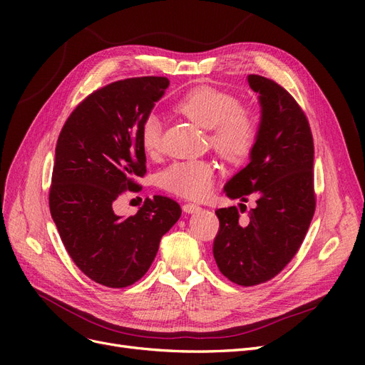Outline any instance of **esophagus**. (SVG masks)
Returning <instances> with one entry per match:
<instances>
[{
    "mask_svg": "<svg viewBox=\"0 0 365 365\" xmlns=\"http://www.w3.org/2000/svg\"><path fill=\"white\" fill-rule=\"evenodd\" d=\"M182 210H184L185 213L192 215V213H197V212H200L201 207L196 205V204H184V205H182Z\"/></svg>",
    "mask_w": 365,
    "mask_h": 365,
    "instance_id": "obj_1",
    "label": "esophagus"
}]
</instances>
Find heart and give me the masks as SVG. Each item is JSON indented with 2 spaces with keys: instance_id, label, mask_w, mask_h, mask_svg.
Listing matches in <instances>:
<instances>
[{
  "instance_id": "obj_1",
  "label": "heart",
  "mask_w": 365,
  "mask_h": 365,
  "mask_svg": "<svg viewBox=\"0 0 365 365\" xmlns=\"http://www.w3.org/2000/svg\"><path fill=\"white\" fill-rule=\"evenodd\" d=\"M176 113L208 129V143L228 160L247 158L260 132V118L251 106L239 103V98L217 88L201 85L192 88L175 103ZM163 126L157 115H148L140 128V143L148 155L161 149ZM216 165L208 160H187L173 163L160 181L165 190L187 200H204L213 190Z\"/></svg>"
}]
</instances>
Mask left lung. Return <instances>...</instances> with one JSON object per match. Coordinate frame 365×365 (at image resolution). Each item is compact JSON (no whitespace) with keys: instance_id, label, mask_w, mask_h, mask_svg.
<instances>
[{"instance_id":"left-lung-1","label":"left lung","mask_w":365,"mask_h":365,"mask_svg":"<svg viewBox=\"0 0 365 365\" xmlns=\"http://www.w3.org/2000/svg\"><path fill=\"white\" fill-rule=\"evenodd\" d=\"M248 85L259 94L260 132L248 165L224 192L244 202L256 196L257 205L245 225L236 205L216 210L219 231L213 242L219 271L240 286L275 277L302 247L315 213L314 138L306 114L268 77L250 74Z\"/></svg>"}]
</instances>
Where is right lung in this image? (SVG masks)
I'll list each match as a JSON object with an SVG mask.
<instances>
[{"instance_id":"obj_1","label":"right lung","mask_w":365,"mask_h":365,"mask_svg":"<svg viewBox=\"0 0 365 365\" xmlns=\"http://www.w3.org/2000/svg\"><path fill=\"white\" fill-rule=\"evenodd\" d=\"M168 86V77L158 76L109 83L76 106L58 138L50 213L77 268L108 288L138 282L181 216L180 204L160 195L146 197L134 216L113 210L121 193L141 189L140 128Z\"/></svg>"}]
</instances>
